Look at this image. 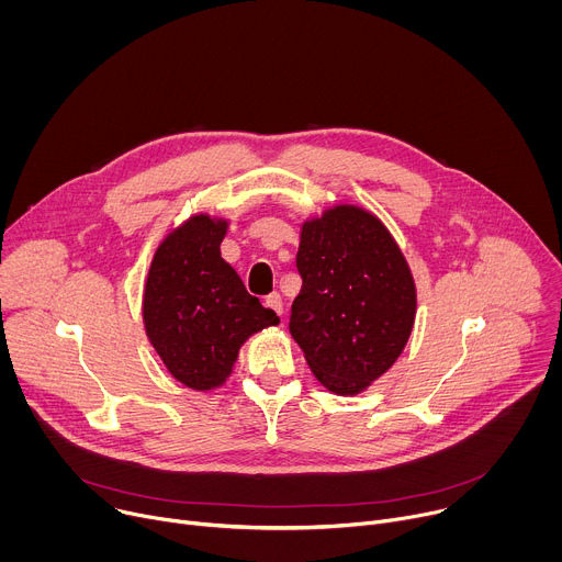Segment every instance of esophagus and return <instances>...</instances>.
Segmentation results:
<instances>
[{"mask_svg": "<svg viewBox=\"0 0 562 562\" xmlns=\"http://www.w3.org/2000/svg\"><path fill=\"white\" fill-rule=\"evenodd\" d=\"M265 306L271 308V311H276L278 315H282V297H280V293L267 295V297H265Z\"/></svg>", "mask_w": 562, "mask_h": 562, "instance_id": "esophagus-1", "label": "esophagus"}]
</instances>
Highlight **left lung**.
Listing matches in <instances>:
<instances>
[{
    "mask_svg": "<svg viewBox=\"0 0 562 562\" xmlns=\"http://www.w3.org/2000/svg\"><path fill=\"white\" fill-rule=\"evenodd\" d=\"M295 267L289 331L311 373L338 395L367 391L414 331L418 293L403 249L375 213L342 202L302 220Z\"/></svg>",
    "mask_w": 562,
    "mask_h": 562,
    "instance_id": "left-lung-1",
    "label": "left lung"
}]
</instances>
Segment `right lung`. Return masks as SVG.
Here are the masks:
<instances>
[{"instance_id": "obj_1", "label": "right lung", "mask_w": 562, "mask_h": 562, "mask_svg": "<svg viewBox=\"0 0 562 562\" xmlns=\"http://www.w3.org/2000/svg\"><path fill=\"white\" fill-rule=\"evenodd\" d=\"M231 217L193 213L157 245L142 295L144 331L169 373L193 391L220 389L243 345L280 325L222 258Z\"/></svg>"}]
</instances>
